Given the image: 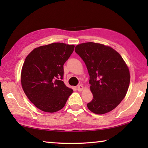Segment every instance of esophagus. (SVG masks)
I'll return each instance as SVG.
<instances>
[{
  "label": "esophagus",
  "mask_w": 148,
  "mask_h": 148,
  "mask_svg": "<svg viewBox=\"0 0 148 148\" xmlns=\"http://www.w3.org/2000/svg\"><path fill=\"white\" fill-rule=\"evenodd\" d=\"M83 86L82 84H79V85H77V90L79 91V92H81V91L83 90Z\"/></svg>",
  "instance_id": "34e87169"
}]
</instances>
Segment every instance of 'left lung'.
<instances>
[{"label":"left lung","mask_w":148,"mask_h":148,"mask_svg":"<svg viewBox=\"0 0 148 148\" xmlns=\"http://www.w3.org/2000/svg\"><path fill=\"white\" fill-rule=\"evenodd\" d=\"M75 51L85 63L90 76L93 99L88 108L97 114L112 111L125 98L129 86L130 72L123 59L111 47L92 42L77 45Z\"/></svg>","instance_id":"8db88e82"}]
</instances>
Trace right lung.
<instances>
[{
    "label": "right lung",
    "instance_id": "obj_1",
    "mask_svg": "<svg viewBox=\"0 0 148 148\" xmlns=\"http://www.w3.org/2000/svg\"><path fill=\"white\" fill-rule=\"evenodd\" d=\"M74 45L54 42L34 49L25 58L21 83L25 93L37 108L55 112L64 108L73 92L62 81L64 65Z\"/></svg>",
    "mask_w": 148,
    "mask_h": 148
}]
</instances>
